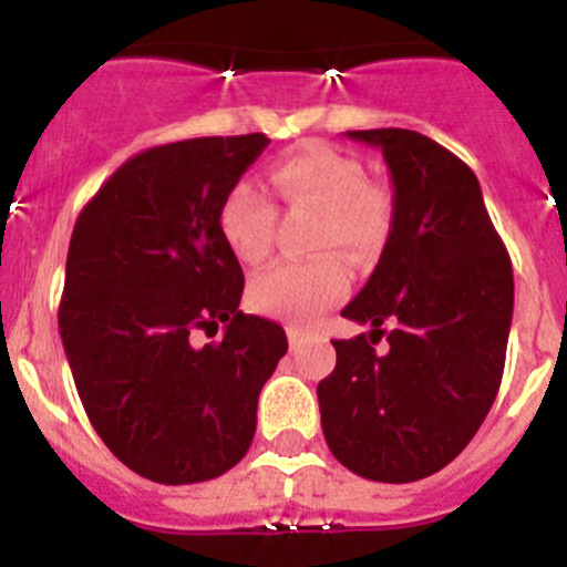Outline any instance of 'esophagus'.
Segmentation results:
<instances>
[{"mask_svg":"<svg viewBox=\"0 0 567 567\" xmlns=\"http://www.w3.org/2000/svg\"><path fill=\"white\" fill-rule=\"evenodd\" d=\"M287 338H289V346H292V349H300V346H303V343H309V340L318 338V334L303 332V329H298V327H289L287 329Z\"/></svg>","mask_w":567,"mask_h":567,"instance_id":"1","label":"esophagus"}]
</instances>
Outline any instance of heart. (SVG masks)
Instances as JSON below:
<instances>
[{
    "label": "heart",
    "mask_w": 567,
    "mask_h": 567,
    "mask_svg": "<svg viewBox=\"0 0 567 567\" xmlns=\"http://www.w3.org/2000/svg\"><path fill=\"white\" fill-rule=\"evenodd\" d=\"M272 187L289 207L318 209L312 249L340 252L354 267H369L392 238L398 202L385 184L365 182V167L329 144H300L272 167ZM278 207L249 182L227 189L218 207V229L235 258L260 264L272 252ZM349 269L338 255L284 260L260 272L249 287L258 312L292 323H312L349 292Z\"/></svg>",
    "instance_id": "b5f03b06"
}]
</instances>
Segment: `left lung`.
Instances as JSON below:
<instances>
[{
    "instance_id": "obj_1",
    "label": "left lung",
    "mask_w": 567,
    "mask_h": 567,
    "mask_svg": "<svg viewBox=\"0 0 567 567\" xmlns=\"http://www.w3.org/2000/svg\"><path fill=\"white\" fill-rule=\"evenodd\" d=\"M346 135L380 147L398 218L369 284L340 312L372 332L332 340L320 425L349 471L414 483L463 452L497 398L514 269L477 175L452 150L400 127Z\"/></svg>"
}]
</instances>
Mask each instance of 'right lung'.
Listing matches in <instances>:
<instances>
[{
    "label": "right lung",
    "mask_w": 567,
    "mask_h": 567,
    "mask_svg": "<svg viewBox=\"0 0 567 567\" xmlns=\"http://www.w3.org/2000/svg\"><path fill=\"white\" fill-rule=\"evenodd\" d=\"M264 133L142 150L84 204L70 235L59 332L84 412L110 452L164 485L221 477L255 437L258 394L287 332L238 309L244 272L221 198ZM228 332L194 346V329Z\"/></svg>",
    "instance_id": "1"
}]
</instances>
